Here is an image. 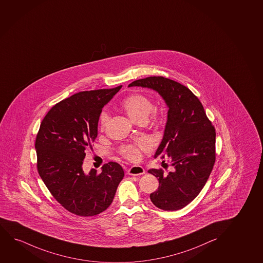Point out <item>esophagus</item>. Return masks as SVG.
<instances>
[{
    "label": "esophagus",
    "mask_w": 263,
    "mask_h": 263,
    "mask_svg": "<svg viewBox=\"0 0 263 263\" xmlns=\"http://www.w3.org/2000/svg\"><path fill=\"white\" fill-rule=\"evenodd\" d=\"M144 173H145V170L143 169V167L139 166V165H134L128 170V174L133 176H139V175H142Z\"/></svg>",
    "instance_id": "obj_1"
}]
</instances>
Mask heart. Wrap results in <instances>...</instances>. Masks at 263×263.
<instances>
[{
	"label": "heart",
	"mask_w": 263,
	"mask_h": 263,
	"mask_svg": "<svg viewBox=\"0 0 263 263\" xmlns=\"http://www.w3.org/2000/svg\"><path fill=\"white\" fill-rule=\"evenodd\" d=\"M121 107L128 115V117L136 123H156L160 119L159 112L157 109H153L152 100L144 94L134 93L127 97L121 104ZM149 113L151 119L148 120L147 117ZM109 119V113L106 110H103L100 116V130H104L106 129ZM149 144L145 140H138L134 143L123 145L120 147L119 152L123 158L128 161L138 162L142 158L143 153L149 151Z\"/></svg>",
	"instance_id": "1"
}]
</instances>
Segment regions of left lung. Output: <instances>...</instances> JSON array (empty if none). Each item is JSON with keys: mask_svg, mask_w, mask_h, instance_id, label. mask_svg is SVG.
<instances>
[{"mask_svg": "<svg viewBox=\"0 0 263 263\" xmlns=\"http://www.w3.org/2000/svg\"><path fill=\"white\" fill-rule=\"evenodd\" d=\"M129 86L157 90L167 105L168 120L162 142L155 157L173 167L148 173L158 178L159 186L150 194L159 209L177 211L191 203L203 190L216 160V133L199 99L181 83L163 77H149Z\"/></svg>", "mask_w": 263, "mask_h": 263, "instance_id": "1", "label": "left lung"}]
</instances>
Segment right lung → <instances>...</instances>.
<instances>
[{
	"instance_id": "add662e5",
	"label": "right lung",
	"mask_w": 263,
	"mask_h": 263,
	"mask_svg": "<svg viewBox=\"0 0 263 263\" xmlns=\"http://www.w3.org/2000/svg\"><path fill=\"white\" fill-rule=\"evenodd\" d=\"M85 90L52 106L41 123L35 140L37 171L47 189L65 209L78 216L98 215L113 202L124 176L116 162L102 172L84 173L83 159L98 136L102 107L121 89Z\"/></svg>"
}]
</instances>
